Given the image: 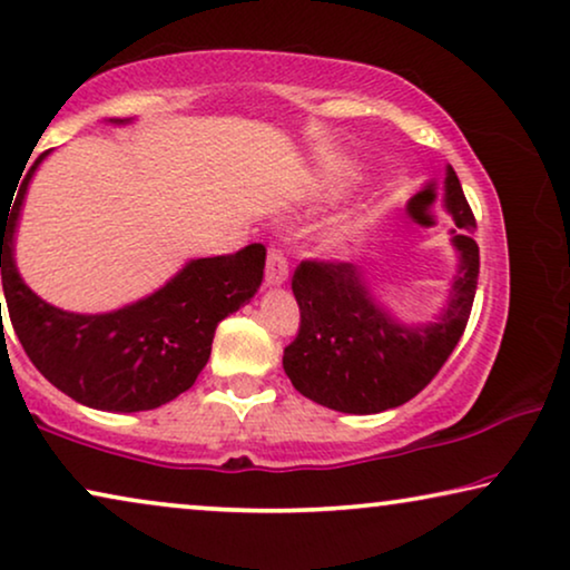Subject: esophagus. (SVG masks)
<instances>
[{
  "mask_svg": "<svg viewBox=\"0 0 570 570\" xmlns=\"http://www.w3.org/2000/svg\"><path fill=\"white\" fill-rule=\"evenodd\" d=\"M287 279V259L277 248H269L267 252V269H264V283L269 287H279L285 285Z\"/></svg>",
  "mask_w": 570,
  "mask_h": 570,
  "instance_id": "obj_1",
  "label": "esophagus"
}]
</instances>
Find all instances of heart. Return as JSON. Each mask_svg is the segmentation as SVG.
Masks as SVG:
<instances>
[{
    "instance_id": "obj_1",
    "label": "heart",
    "mask_w": 570,
    "mask_h": 570,
    "mask_svg": "<svg viewBox=\"0 0 570 570\" xmlns=\"http://www.w3.org/2000/svg\"><path fill=\"white\" fill-rule=\"evenodd\" d=\"M355 181H357V170L353 166H347V163H332V166H326L322 174H318L316 189L318 194H324V197H337V194L350 189ZM355 236L357 230L353 225H340V228L326 233L324 244L326 248H332V252H342V248L353 244Z\"/></svg>"
}]
</instances>
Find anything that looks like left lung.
<instances>
[{"label": "left lung", "instance_id": "left-lung-1", "mask_svg": "<svg viewBox=\"0 0 570 570\" xmlns=\"http://www.w3.org/2000/svg\"><path fill=\"white\" fill-rule=\"evenodd\" d=\"M443 209L454 217L449 233L459 262L446 306L433 322L407 324L394 316L357 264L303 262L295 269L301 330L285 347L283 368L303 396L347 415H373L400 407L431 384L464 334L480 275L474 217L451 166Z\"/></svg>", "mask_w": 570, "mask_h": 570}]
</instances>
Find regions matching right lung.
<instances>
[{"mask_svg": "<svg viewBox=\"0 0 570 570\" xmlns=\"http://www.w3.org/2000/svg\"><path fill=\"white\" fill-rule=\"evenodd\" d=\"M108 124L124 127L129 119ZM46 158L41 153L28 168L14 202H2V287L12 330L36 368L85 407H160L191 389L209 361L217 324L259 291L267 252L252 244L230 256L189 259L155 293L106 314L51 306L30 291L14 262L22 202Z\"/></svg>", "mask_w": 570, "mask_h": 570, "instance_id": "obj_1", "label": "right lung"}]
</instances>
